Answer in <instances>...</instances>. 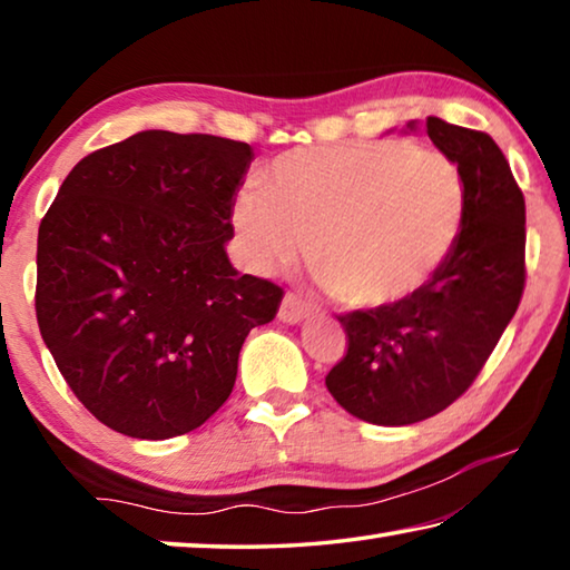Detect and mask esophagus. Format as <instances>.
Wrapping results in <instances>:
<instances>
[{"label":"esophagus","mask_w":570,"mask_h":570,"mask_svg":"<svg viewBox=\"0 0 570 570\" xmlns=\"http://www.w3.org/2000/svg\"><path fill=\"white\" fill-rule=\"evenodd\" d=\"M312 312H314L312 304H306L302 296L286 294L282 298V306H278V320L286 322V324H298V322L308 320V316H312Z\"/></svg>","instance_id":"obj_1"}]
</instances>
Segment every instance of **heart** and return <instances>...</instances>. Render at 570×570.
Wrapping results in <instances>:
<instances>
[{"label":"heart","mask_w":570,"mask_h":570,"mask_svg":"<svg viewBox=\"0 0 570 570\" xmlns=\"http://www.w3.org/2000/svg\"><path fill=\"white\" fill-rule=\"evenodd\" d=\"M468 186L455 160L410 140L294 148L236 198L234 224L256 272L312 264L336 302L387 308L435 282L460 244Z\"/></svg>","instance_id":"1"}]
</instances>
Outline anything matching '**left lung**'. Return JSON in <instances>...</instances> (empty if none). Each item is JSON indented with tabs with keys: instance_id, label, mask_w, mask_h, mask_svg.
Segmentation results:
<instances>
[{
	"instance_id": "obj_1",
	"label": "left lung",
	"mask_w": 570,
	"mask_h": 570,
	"mask_svg": "<svg viewBox=\"0 0 570 570\" xmlns=\"http://www.w3.org/2000/svg\"><path fill=\"white\" fill-rule=\"evenodd\" d=\"M424 132L465 176L468 216L455 254L417 296L336 314L346 354L326 390L372 424L422 422L462 397L525 288V198L503 150L488 132L440 118Z\"/></svg>"
}]
</instances>
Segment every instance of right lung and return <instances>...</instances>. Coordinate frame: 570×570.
Listing matches in <instances>:
<instances>
[{
	"instance_id": "obj_1",
	"label": "right lung",
	"mask_w": 570,
	"mask_h": 570,
	"mask_svg": "<svg viewBox=\"0 0 570 570\" xmlns=\"http://www.w3.org/2000/svg\"><path fill=\"white\" fill-rule=\"evenodd\" d=\"M254 150L146 130L85 156L37 236L35 312L75 397L110 430L168 440L228 400L238 352L284 288L230 266Z\"/></svg>"
}]
</instances>
